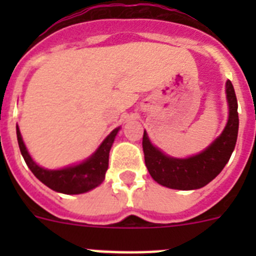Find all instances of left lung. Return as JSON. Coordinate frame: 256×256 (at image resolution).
I'll list each match as a JSON object with an SVG mask.
<instances>
[{"mask_svg": "<svg viewBox=\"0 0 256 256\" xmlns=\"http://www.w3.org/2000/svg\"><path fill=\"white\" fill-rule=\"evenodd\" d=\"M230 118L224 130L209 148L188 159H174L154 148L144 132L142 148L148 173L162 186L174 190H196L206 186L224 168L234 152L238 133L237 98L230 80L226 84Z\"/></svg>", "mask_w": 256, "mask_h": 256, "instance_id": "left-lung-1", "label": "left lung"}]
</instances>
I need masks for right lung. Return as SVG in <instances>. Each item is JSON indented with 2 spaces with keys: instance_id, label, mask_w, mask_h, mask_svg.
Segmentation results:
<instances>
[{
  "instance_id": "1",
  "label": "right lung",
  "mask_w": 256,
  "mask_h": 256,
  "mask_svg": "<svg viewBox=\"0 0 256 256\" xmlns=\"http://www.w3.org/2000/svg\"><path fill=\"white\" fill-rule=\"evenodd\" d=\"M118 130L119 128L112 130L101 144L98 150L84 162L76 166H70V168L60 169V170H47L38 166L26 151L18 126L16 136L22 158L32 173L34 174L40 182L56 192L66 194V195H78V194H83V192L94 188L105 180V173L108 166V152H110Z\"/></svg>"
}]
</instances>
